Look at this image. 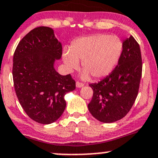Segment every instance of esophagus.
Instances as JSON below:
<instances>
[{"label": "esophagus", "mask_w": 158, "mask_h": 158, "mask_svg": "<svg viewBox=\"0 0 158 158\" xmlns=\"http://www.w3.org/2000/svg\"><path fill=\"white\" fill-rule=\"evenodd\" d=\"M76 87H77V88H81V87H82V86H84V84L82 83V82H76Z\"/></svg>", "instance_id": "1"}]
</instances>
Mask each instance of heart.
<instances>
[{"mask_svg": "<svg viewBox=\"0 0 158 158\" xmlns=\"http://www.w3.org/2000/svg\"><path fill=\"white\" fill-rule=\"evenodd\" d=\"M123 51L119 37L107 34H95L75 40L70 51H65L63 60L69 71L77 69L82 61L85 69L82 79L91 76L101 79L111 73L117 65Z\"/></svg>", "mask_w": 158, "mask_h": 158, "instance_id": "heart-1", "label": "heart"}]
</instances>
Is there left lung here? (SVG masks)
Returning <instances> with one entry per match:
<instances>
[{
    "label": "left lung",
    "instance_id": "obj_1",
    "mask_svg": "<svg viewBox=\"0 0 158 158\" xmlns=\"http://www.w3.org/2000/svg\"><path fill=\"white\" fill-rule=\"evenodd\" d=\"M142 72L139 44L132 35L123 42L118 64L107 77L89 85L93 96L89 112L105 123L123 118L135 103Z\"/></svg>",
    "mask_w": 158,
    "mask_h": 158
}]
</instances>
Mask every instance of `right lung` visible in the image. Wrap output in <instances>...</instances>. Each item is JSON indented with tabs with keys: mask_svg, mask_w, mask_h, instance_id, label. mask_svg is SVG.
<instances>
[{
	"mask_svg": "<svg viewBox=\"0 0 158 158\" xmlns=\"http://www.w3.org/2000/svg\"><path fill=\"white\" fill-rule=\"evenodd\" d=\"M62 56V44L46 26L32 29L19 41L13 54V79L21 106L35 122L50 124L66 108L64 96L76 89L70 74L61 76L54 67Z\"/></svg>",
	"mask_w": 158,
	"mask_h": 158,
	"instance_id": "obj_1",
	"label": "right lung"
}]
</instances>
